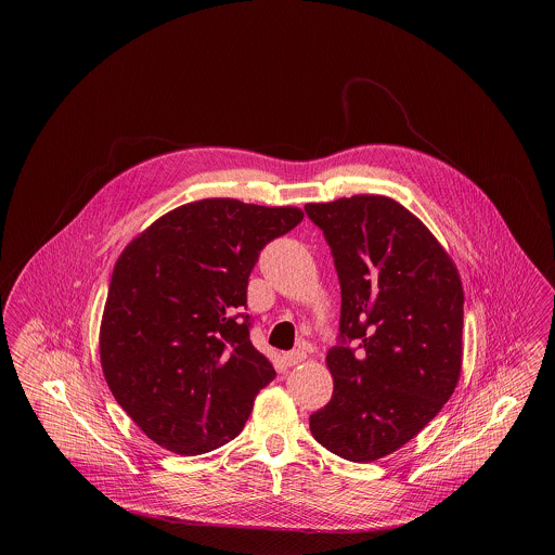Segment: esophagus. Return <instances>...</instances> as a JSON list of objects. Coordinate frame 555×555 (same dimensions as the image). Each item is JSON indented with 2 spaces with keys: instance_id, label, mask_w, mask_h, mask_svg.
<instances>
[{
  "instance_id": "1",
  "label": "esophagus",
  "mask_w": 555,
  "mask_h": 555,
  "mask_svg": "<svg viewBox=\"0 0 555 555\" xmlns=\"http://www.w3.org/2000/svg\"><path fill=\"white\" fill-rule=\"evenodd\" d=\"M306 360V351L304 349H293V351H287L285 356H283V362L287 364V366H297V364H301Z\"/></svg>"
}]
</instances>
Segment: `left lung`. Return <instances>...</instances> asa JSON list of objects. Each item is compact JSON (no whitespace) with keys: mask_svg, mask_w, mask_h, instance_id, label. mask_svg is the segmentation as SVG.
Returning <instances> with one entry per match:
<instances>
[{"mask_svg":"<svg viewBox=\"0 0 555 555\" xmlns=\"http://www.w3.org/2000/svg\"><path fill=\"white\" fill-rule=\"evenodd\" d=\"M341 285L331 401L310 416L322 448L374 462L405 446L448 401L462 369L464 291L446 249L396 199L308 204Z\"/></svg>","mask_w":555,"mask_h":555,"instance_id":"1","label":"left lung"}]
</instances>
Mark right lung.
Returning <instances> with one entry per match:
<instances>
[{
	"mask_svg": "<svg viewBox=\"0 0 555 555\" xmlns=\"http://www.w3.org/2000/svg\"><path fill=\"white\" fill-rule=\"evenodd\" d=\"M297 208L202 199L168 211L114 266L100 331L107 387L159 448L199 455L235 439L276 372L251 345L247 283Z\"/></svg>",
	"mask_w": 555,
	"mask_h": 555,
	"instance_id": "obj_1",
	"label": "right lung"
}]
</instances>
